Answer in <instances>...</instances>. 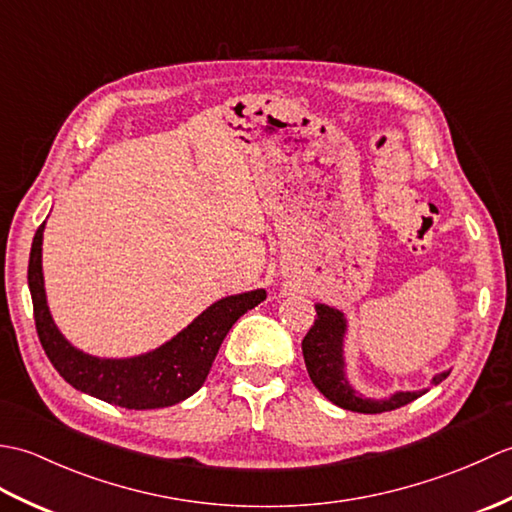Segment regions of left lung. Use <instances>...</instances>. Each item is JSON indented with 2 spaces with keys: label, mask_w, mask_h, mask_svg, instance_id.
I'll list each match as a JSON object with an SVG mask.
<instances>
[{
  "label": "left lung",
  "mask_w": 512,
  "mask_h": 512,
  "mask_svg": "<svg viewBox=\"0 0 512 512\" xmlns=\"http://www.w3.org/2000/svg\"><path fill=\"white\" fill-rule=\"evenodd\" d=\"M314 310H317V319H314V325L308 330L306 339L301 341L303 361H306L314 387L330 402H334L336 407L358 413H383L409 405L411 400H416L424 391H429V387L409 391L396 389L394 394L383 398L361 394L350 380V367H347L345 354L350 319H347L343 310L328 306V303H314ZM449 374L451 369H442L436 376H431V385L442 383Z\"/></svg>",
  "instance_id": "1"
}]
</instances>
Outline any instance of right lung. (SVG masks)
Here are the masks:
<instances>
[{
	"label": "right lung",
	"mask_w": 512,
	"mask_h": 512,
	"mask_svg": "<svg viewBox=\"0 0 512 512\" xmlns=\"http://www.w3.org/2000/svg\"><path fill=\"white\" fill-rule=\"evenodd\" d=\"M43 228L46 222L32 239L28 262V288L39 341L65 383L116 407L160 409L193 396L209 376L217 350L233 323L266 299L264 288L228 295L213 301L187 328L154 350L125 358L94 356L65 339L52 319L41 264Z\"/></svg>",
	"instance_id": "1"
}]
</instances>
